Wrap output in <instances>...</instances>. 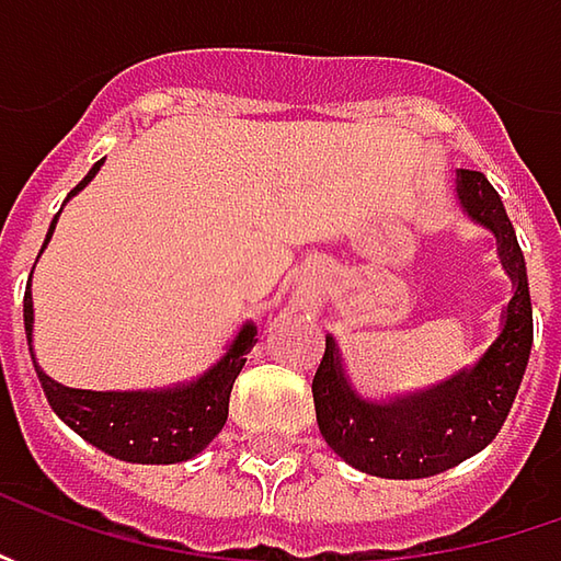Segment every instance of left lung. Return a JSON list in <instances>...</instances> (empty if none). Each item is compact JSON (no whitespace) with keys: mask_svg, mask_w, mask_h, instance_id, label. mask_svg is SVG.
I'll return each instance as SVG.
<instances>
[{"mask_svg":"<svg viewBox=\"0 0 561 561\" xmlns=\"http://www.w3.org/2000/svg\"><path fill=\"white\" fill-rule=\"evenodd\" d=\"M462 211L496 237L512 280L503 328L486 353L437 387L397 399H368L350 383L336 340L328 334L312 380L318 431L343 462L390 481L431 478L456 468L493 440L506 421L534 343L528 268L506 205L481 171L456 174Z\"/></svg>","mask_w":561,"mask_h":561,"instance_id":"obj_1","label":"left lung"}]
</instances>
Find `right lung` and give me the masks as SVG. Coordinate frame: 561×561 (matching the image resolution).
<instances>
[{
  "label": "right lung",
  "instance_id": "right-lung-1",
  "mask_svg": "<svg viewBox=\"0 0 561 561\" xmlns=\"http://www.w3.org/2000/svg\"><path fill=\"white\" fill-rule=\"evenodd\" d=\"M99 168L102 162L90 168V174L68 193V199L96 178ZM55 221L58 215L49 225L46 243L53 240ZM24 331H27V346L33 356L31 284L24 293ZM255 334H259L255 324L247 321L215 365H208L203 375L186 383H174L162 390H75L53 380L36 365V358H33V368L55 415L83 440L93 443L96 449L115 456L121 462L174 465L199 456L225 427L230 390L247 365V353L255 346Z\"/></svg>",
  "mask_w": 561,
  "mask_h": 561
}]
</instances>
